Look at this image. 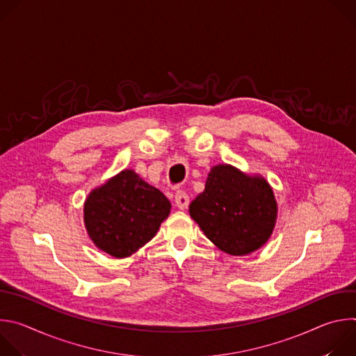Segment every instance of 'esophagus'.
<instances>
[{
    "instance_id": "obj_1",
    "label": "esophagus",
    "mask_w": 356,
    "mask_h": 356,
    "mask_svg": "<svg viewBox=\"0 0 356 356\" xmlns=\"http://www.w3.org/2000/svg\"><path fill=\"white\" fill-rule=\"evenodd\" d=\"M175 202H176V206H177L180 210H184V209H187L188 204H190V198H188V195H187L186 191L179 190V191L176 193V195H175Z\"/></svg>"
}]
</instances>
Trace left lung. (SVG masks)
<instances>
[{"label": "left lung", "instance_id": "8db88e82", "mask_svg": "<svg viewBox=\"0 0 356 356\" xmlns=\"http://www.w3.org/2000/svg\"><path fill=\"white\" fill-rule=\"evenodd\" d=\"M188 211L214 245L242 257L266 243L277 206L265 179L218 165L209 173L204 191L191 201Z\"/></svg>", "mask_w": 356, "mask_h": 356}]
</instances>
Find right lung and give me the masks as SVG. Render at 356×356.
<instances>
[{"instance_id": "1", "label": "right lung", "mask_w": 356, "mask_h": 356, "mask_svg": "<svg viewBox=\"0 0 356 356\" xmlns=\"http://www.w3.org/2000/svg\"><path fill=\"white\" fill-rule=\"evenodd\" d=\"M166 195L124 170L90 193L84 222L97 248L114 258H127L154 238L170 213Z\"/></svg>"}]
</instances>
